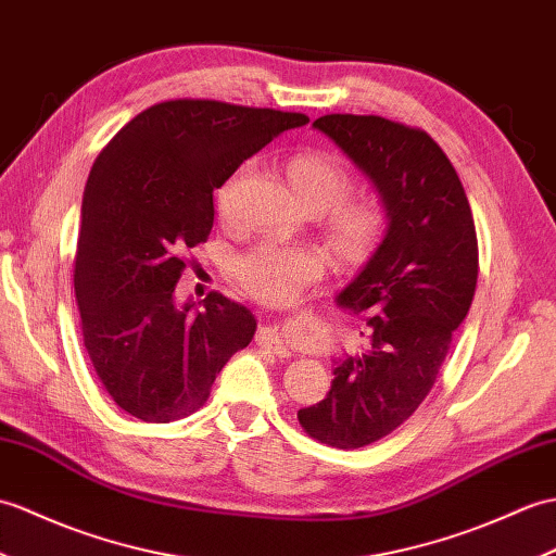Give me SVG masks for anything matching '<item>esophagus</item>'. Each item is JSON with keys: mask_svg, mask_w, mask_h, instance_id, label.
I'll use <instances>...</instances> for the list:
<instances>
[{"mask_svg": "<svg viewBox=\"0 0 556 556\" xmlns=\"http://www.w3.org/2000/svg\"><path fill=\"white\" fill-rule=\"evenodd\" d=\"M257 343L265 345L267 351H273L279 357H289V348L283 345V341L279 339V331L275 327H263L261 333H257Z\"/></svg>", "mask_w": 556, "mask_h": 556, "instance_id": "34e87169", "label": "esophagus"}]
</instances>
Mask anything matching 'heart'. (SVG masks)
<instances>
[{"label": "heart", "mask_w": 556, "mask_h": 556, "mask_svg": "<svg viewBox=\"0 0 556 556\" xmlns=\"http://www.w3.org/2000/svg\"><path fill=\"white\" fill-rule=\"evenodd\" d=\"M247 167L227 179L217 191V211L223 217L235 208V193ZM293 191L309 211H321L331 249L339 261L357 263L377 247L386 225L383 205L371 197H351L355 175L331 151H303L289 161ZM327 253L315 247H289L275 239H263L231 261V277L241 289L263 303L293 299L309 281L327 269Z\"/></svg>", "instance_id": "heart-1"}]
</instances>
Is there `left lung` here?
Instances as JSON below:
<instances>
[{"label":"left lung","mask_w":556,"mask_h":556,"mask_svg":"<svg viewBox=\"0 0 556 556\" xmlns=\"http://www.w3.org/2000/svg\"><path fill=\"white\" fill-rule=\"evenodd\" d=\"M377 185L389 229L339 293L367 317L371 348L333 369L331 391L299 409L315 441L355 450L393 433L429 395L479 281V239L455 165L435 139L381 115L313 123Z\"/></svg>","instance_id":"1"}]
</instances>
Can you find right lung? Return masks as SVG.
Wrapping results in <instances>:
<instances>
[{
  "label": "right lung",
  "mask_w": 556,
  "mask_h": 556,
  "mask_svg": "<svg viewBox=\"0 0 556 556\" xmlns=\"http://www.w3.org/2000/svg\"><path fill=\"white\" fill-rule=\"evenodd\" d=\"M303 113L213 99L153 103L101 149L87 177L73 283L83 341L103 389L151 424L205 405L255 333L251 309L211 291L177 305L187 251L208 239L213 191Z\"/></svg>",
  "instance_id": "right-lung-1"
}]
</instances>
